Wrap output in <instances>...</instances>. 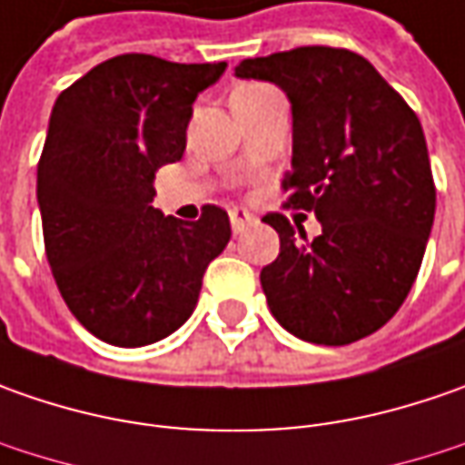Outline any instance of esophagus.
I'll return each mask as SVG.
<instances>
[{"instance_id": "esophagus-1", "label": "esophagus", "mask_w": 465, "mask_h": 465, "mask_svg": "<svg viewBox=\"0 0 465 465\" xmlns=\"http://www.w3.org/2000/svg\"><path fill=\"white\" fill-rule=\"evenodd\" d=\"M248 223H253V214L242 206H232L230 209V224H232V232H241L242 227Z\"/></svg>"}]
</instances>
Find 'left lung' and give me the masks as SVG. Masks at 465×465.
Segmentation results:
<instances>
[{
	"instance_id": "1",
	"label": "left lung",
	"mask_w": 465,
	"mask_h": 465,
	"mask_svg": "<svg viewBox=\"0 0 465 465\" xmlns=\"http://www.w3.org/2000/svg\"><path fill=\"white\" fill-rule=\"evenodd\" d=\"M274 82L292 105L287 206L312 212L321 235L284 214L279 256L261 269L269 311L292 336L344 347L385 326L409 295L435 223V183L417 114L365 56L302 45L235 66Z\"/></svg>"
}]
</instances>
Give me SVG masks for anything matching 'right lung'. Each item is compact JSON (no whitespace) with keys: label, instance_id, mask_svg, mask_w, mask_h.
<instances>
[{"label":"right lung","instance_id":"right-lung-1","mask_svg":"<svg viewBox=\"0 0 465 465\" xmlns=\"http://www.w3.org/2000/svg\"><path fill=\"white\" fill-rule=\"evenodd\" d=\"M227 64L124 54L54 103L38 163L45 259L66 308L114 347H147L196 308L230 220L206 204L196 223L154 209V170L186 150L193 100Z\"/></svg>","mask_w":465,"mask_h":465}]
</instances>
